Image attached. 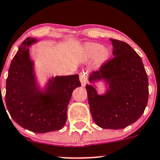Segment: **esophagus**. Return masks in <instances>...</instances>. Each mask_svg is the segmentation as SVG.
<instances>
[{"label":"esophagus","mask_w":160,"mask_h":160,"mask_svg":"<svg viewBox=\"0 0 160 160\" xmlns=\"http://www.w3.org/2000/svg\"><path fill=\"white\" fill-rule=\"evenodd\" d=\"M80 80L81 82V84L83 86H85L88 82V74H87L86 72L83 71L80 73Z\"/></svg>","instance_id":"obj_1"}]
</instances>
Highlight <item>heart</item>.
Returning <instances> with one entry per match:
<instances>
[{
    "label": "heart",
    "mask_w": 160,
    "mask_h": 160,
    "mask_svg": "<svg viewBox=\"0 0 160 160\" xmlns=\"http://www.w3.org/2000/svg\"><path fill=\"white\" fill-rule=\"evenodd\" d=\"M110 50L108 48L103 47L99 43L88 42L81 49V56L85 60H90L96 58L98 64L105 62L110 57Z\"/></svg>",
    "instance_id": "heart-1"
}]
</instances>
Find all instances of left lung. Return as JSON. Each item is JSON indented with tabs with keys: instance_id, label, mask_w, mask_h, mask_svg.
Returning <instances> with one entry per match:
<instances>
[{
	"instance_id": "1",
	"label": "left lung",
	"mask_w": 160,
	"mask_h": 160,
	"mask_svg": "<svg viewBox=\"0 0 160 160\" xmlns=\"http://www.w3.org/2000/svg\"><path fill=\"white\" fill-rule=\"evenodd\" d=\"M114 57L89 76L108 86L99 95L94 87L86 85L90 113L95 123L106 129H122L136 122L146 109L149 82L141 57L128 44L110 38Z\"/></svg>"
}]
</instances>
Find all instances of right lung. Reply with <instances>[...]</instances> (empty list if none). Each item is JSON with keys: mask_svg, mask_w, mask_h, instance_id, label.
<instances>
[{"mask_svg": "<svg viewBox=\"0 0 160 160\" xmlns=\"http://www.w3.org/2000/svg\"><path fill=\"white\" fill-rule=\"evenodd\" d=\"M27 38L11 61L6 81L5 103L13 120L36 133L60 130L67 118V106L74 89L81 86L79 75L56 76L44 90L37 83L29 46L37 42Z\"/></svg>", "mask_w": 160, "mask_h": 160, "instance_id": "obj_1", "label": "right lung"}]
</instances>
